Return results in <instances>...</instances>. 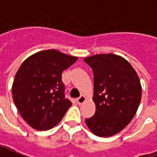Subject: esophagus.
I'll list each match as a JSON object with an SVG mask.
<instances>
[{
    "label": "esophagus",
    "mask_w": 157,
    "mask_h": 157,
    "mask_svg": "<svg viewBox=\"0 0 157 157\" xmlns=\"http://www.w3.org/2000/svg\"><path fill=\"white\" fill-rule=\"evenodd\" d=\"M85 101H86V97H85L84 95H81L80 97L76 99V102H77V104H78V105H81V104H83Z\"/></svg>",
    "instance_id": "esophagus-1"
}]
</instances>
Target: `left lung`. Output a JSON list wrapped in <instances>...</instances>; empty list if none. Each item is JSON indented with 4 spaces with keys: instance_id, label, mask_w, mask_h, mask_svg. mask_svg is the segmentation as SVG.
<instances>
[{
    "instance_id": "left-lung-1",
    "label": "left lung",
    "mask_w": 157,
    "mask_h": 157,
    "mask_svg": "<svg viewBox=\"0 0 157 157\" xmlns=\"http://www.w3.org/2000/svg\"><path fill=\"white\" fill-rule=\"evenodd\" d=\"M85 63L94 74L95 113L86 123L99 137H111L131 122L142 98V86L130 63L118 55L97 54Z\"/></svg>"
}]
</instances>
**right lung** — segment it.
<instances>
[{"instance_id":"right-lung-1","label":"right lung","mask_w":157,"mask_h":157,"mask_svg":"<svg viewBox=\"0 0 157 157\" xmlns=\"http://www.w3.org/2000/svg\"><path fill=\"white\" fill-rule=\"evenodd\" d=\"M77 57L57 50L32 55L15 74L12 95L20 115L39 131L52 128L59 123L72 103L65 97L62 73Z\"/></svg>"}]
</instances>
